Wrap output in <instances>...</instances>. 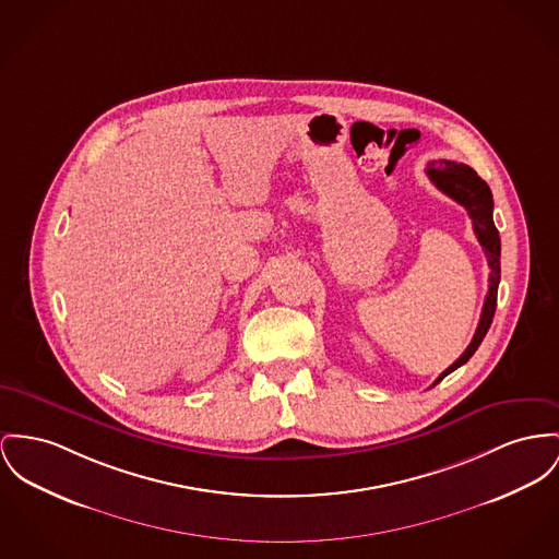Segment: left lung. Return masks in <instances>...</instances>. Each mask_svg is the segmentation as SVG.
<instances>
[{
	"label": "left lung",
	"instance_id": "1",
	"mask_svg": "<svg viewBox=\"0 0 559 559\" xmlns=\"http://www.w3.org/2000/svg\"><path fill=\"white\" fill-rule=\"evenodd\" d=\"M426 174H428V178L432 180L435 187L466 207V212L473 221L475 235H477V239L484 248L487 264H489V290H487V297H485L479 326L475 331L471 345L464 349V354L447 371L437 377V381L432 383V385H437L449 372L455 371L457 367H462L464 362L471 360V356L477 352V347L481 345L484 336L487 335V331L491 326L493 311H496V298H498V284H500V235H498V228H496L493 218H491V214H493L491 190L477 176L475 169H471L464 163L441 158V160L428 163Z\"/></svg>",
	"mask_w": 559,
	"mask_h": 559
}]
</instances>
